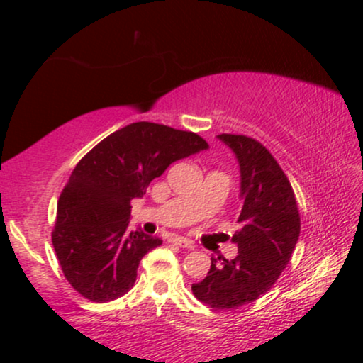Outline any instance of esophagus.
<instances>
[{
  "label": "esophagus",
  "mask_w": 363,
  "mask_h": 363,
  "mask_svg": "<svg viewBox=\"0 0 363 363\" xmlns=\"http://www.w3.org/2000/svg\"><path fill=\"white\" fill-rule=\"evenodd\" d=\"M172 242L179 245V247H184V249H194V244L191 242L189 239H186V237H174Z\"/></svg>",
  "instance_id": "1"
}]
</instances>
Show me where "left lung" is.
I'll return each mask as SVG.
<instances>
[{"mask_svg":"<svg viewBox=\"0 0 363 363\" xmlns=\"http://www.w3.org/2000/svg\"><path fill=\"white\" fill-rule=\"evenodd\" d=\"M235 153L240 169L242 210L232 240L235 259L211 257L206 278L193 283L198 301L232 311L256 301L280 278L301 234V215L289 177L259 141L244 135H218Z\"/></svg>","mask_w":363,"mask_h":363,"instance_id":"obj_1","label":"left lung"}]
</instances>
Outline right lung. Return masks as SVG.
I'll list each match as a JSON object with an SVG mask.
<instances>
[{"label":"right lung","instance_id":"add662e5","mask_svg":"<svg viewBox=\"0 0 363 363\" xmlns=\"http://www.w3.org/2000/svg\"><path fill=\"white\" fill-rule=\"evenodd\" d=\"M206 148L196 133L141 121L114 131L78 162L57 201L52 245L82 297L109 302L131 290L141 257L162 244L129 232L131 199L147 193L172 162Z\"/></svg>","mask_w":363,"mask_h":363}]
</instances>
